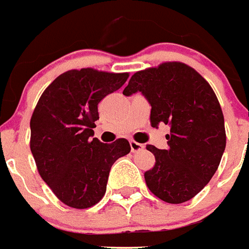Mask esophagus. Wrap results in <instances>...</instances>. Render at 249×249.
Listing matches in <instances>:
<instances>
[{"label": "esophagus", "instance_id": "34e87169", "mask_svg": "<svg viewBox=\"0 0 249 249\" xmlns=\"http://www.w3.org/2000/svg\"><path fill=\"white\" fill-rule=\"evenodd\" d=\"M130 145H131V150H132L134 153L140 152V150H142V149L145 148L144 145L140 144V142H137V141H134V140L130 141Z\"/></svg>", "mask_w": 249, "mask_h": 249}]
</instances>
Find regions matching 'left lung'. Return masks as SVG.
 I'll return each mask as SVG.
<instances>
[{"instance_id": "obj_1", "label": "left lung", "mask_w": 249, "mask_h": 249, "mask_svg": "<svg viewBox=\"0 0 249 249\" xmlns=\"http://www.w3.org/2000/svg\"><path fill=\"white\" fill-rule=\"evenodd\" d=\"M141 92L152 107L150 123L168 124V148L146 145L156 164L145 172L149 190L167 203L196 196L217 171L226 146L224 114L212 87L196 71L178 61L136 71L123 90Z\"/></svg>"}]
</instances>
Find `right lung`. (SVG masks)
<instances>
[{"mask_svg":"<svg viewBox=\"0 0 249 249\" xmlns=\"http://www.w3.org/2000/svg\"><path fill=\"white\" fill-rule=\"evenodd\" d=\"M128 73L92 68L60 74L39 97L31 118V152L53 194L71 208H89L104 196L113 163L130 142L104 144L93 136L97 104L124 85Z\"/></svg>","mask_w":249,"mask_h":249,"instance_id":"add662e5","label":"right lung"}]
</instances>
